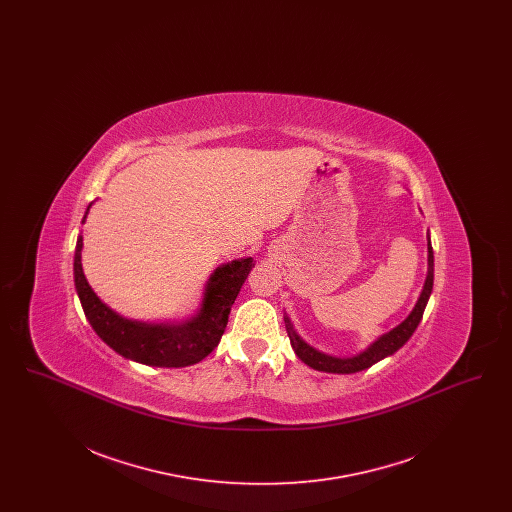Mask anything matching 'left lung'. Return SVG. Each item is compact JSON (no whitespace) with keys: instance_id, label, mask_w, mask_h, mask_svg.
<instances>
[{"instance_id":"left-lung-1","label":"left lung","mask_w":512,"mask_h":512,"mask_svg":"<svg viewBox=\"0 0 512 512\" xmlns=\"http://www.w3.org/2000/svg\"><path fill=\"white\" fill-rule=\"evenodd\" d=\"M434 288V249L430 242V234H428V272H426V280L422 286V292L418 295L416 303H414L413 311L409 313V317L403 322H399L395 328H391L390 332L382 334L380 338L372 341L368 347H365L361 353L357 355H349V357H336V355H328L324 351H318L317 347L309 345L303 340L295 328H293L292 320L286 315V330L290 336L295 355L311 368L320 370V372H332V374H353V372H361L368 366L376 365L378 361L386 359L393 355L397 349H401L407 341L411 340V336L416 330V326L420 324L424 309L428 305V299L432 295Z\"/></svg>"}]
</instances>
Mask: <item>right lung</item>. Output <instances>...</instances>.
Instances as JSON below:
<instances>
[{
	"label": "right lung",
	"mask_w": 512,
	"mask_h": 512,
	"mask_svg": "<svg viewBox=\"0 0 512 512\" xmlns=\"http://www.w3.org/2000/svg\"><path fill=\"white\" fill-rule=\"evenodd\" d=\"M90 207L92 203L84 213L82 224L86 222ZM82 245L80 234L74 249V286L94 332L124 359L161 368L195 365L219 345L230 309L247 274L255 267L253 257L220 265L211 272L194 317L178 322H147L122 317L99 299L82 270Z\"/></svg>",
	"instance_id": "obj_1"
}]
</instances>
